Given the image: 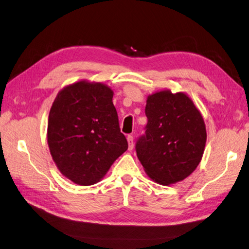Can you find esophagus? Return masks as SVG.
<instances>
[{
	"mask_svg": "<svg viewBox=\"0 0 249 249\" xmlns=\"http://www.w3.org/2000/svg\"><path fill=\"white\" fill-rule=\"evenodd\" d=\"M127 142H128V149L131 151L134 148V137L132 136H127Z\"/></svg>",
	"mask_w": 249,
	"mask_h": 249,
	"instance_id": "34e87169",
	"label": "esophagus"
}]
</instances>
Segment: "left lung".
<instances>
[{
    "instance_id": "obj_1",
    "label": "left lung",
    "mask_w": 249,
    "mask_h": 249,
    "mask_svg": "<svg viewBox=\"0 0 249 249\" xmlns=\"http://www.w3.org/2000/svg\"><path fill=\"white\" fill-rule=\"evenodd\" d=\"M145 135L136 151L147 176L169 186L190 176L203 158L207 132L204 118L184 92L169 89L148 95Z\"/></svg>"
}]
</instances>
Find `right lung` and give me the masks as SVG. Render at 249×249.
Wrapping results in <instances>:
<instances>
[{
  "instance_id": "1",
  "label": "right lung",
  "mask_w": 249,
  "mask_h": 249,
  "mask_svg": "<svg viewBox=\"0 0 249 249\" xmlns=\"http://www.w3.org/2000/svg\"><path fill=\"white\" fill-rule=\"evenodd\" d=\"M112 97L110 87L84 79L62 88L51 107L46 135L52 158L79 186L101 181L128 148Z\"/></svg>"
}]
</instances>
